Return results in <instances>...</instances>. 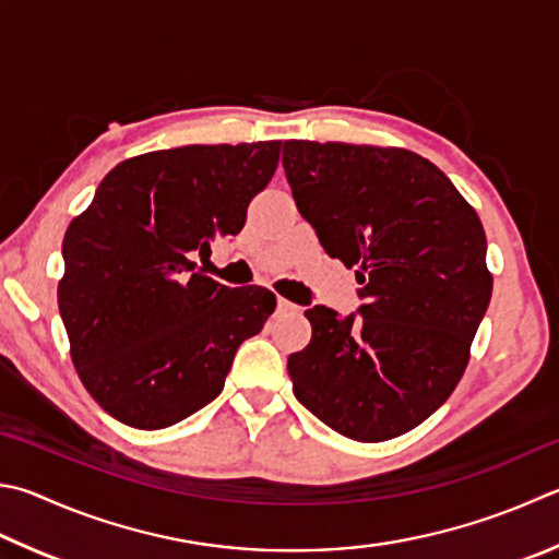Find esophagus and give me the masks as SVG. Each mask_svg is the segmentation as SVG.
<instances>
[{
  "instance_id": "obj_1",
  "label": "esophagus",
  "mask_w": 559,
  "mask_h": 559,
  "mask_svg": "<svg viewBox=\"0 0 559 559\" xmlns=\"http://www.w3.org/2000/svg\"><path fill=\"white\" fill-rule=\"evenodd\" d=\"M276 306H278V310H296V306H293V302H288L286 298H278Z\"/></svg>"
}]
</instances>
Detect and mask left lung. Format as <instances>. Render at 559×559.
<instances>
[{"mask_svg": "<svg viewBox=\"0 0 559 559\" xmlns=\"http://www.w3.org/2000/svg\"><path fill=\"white\" fill-rule=\"evenodd\" d=\"M298 212L332 259L354 269L359 314L314 306L310 344L288 357L293 393L359 442L430 418L469 364L491 300L481 219L442 170L413 151L286 141Z\"/></svg>", "mask_w": 559, "mask_h": 559, "instance_id": "1", "label": "left lung"}]
</instances>
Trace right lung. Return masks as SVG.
I'll return each mask as SVG.
<instances>
[{"instance_id": "add662e5", "label": "right lung", "mask_w": 559, "mask_h": 559, "mask_svg": "<svg viewBox=\"0 0 559 559\" xmlns=\"http://www.w3.org/2000/svg\"><path fill=\"white\" fill-rule=\"evenodd\" d=\"M278 156L281 141L151 151L111 168L70 222L58 308L78 377L111 418L160 430L215 401L276 310L266 288L192 273L190 251L239 235Z\"/></svg>"}]
</instances>
